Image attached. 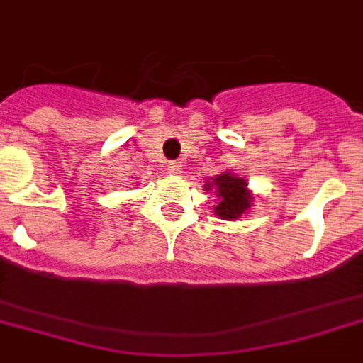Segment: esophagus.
Here are the masks:
<instances>
[{
	"label": "esophagus",
	"mask_w": 363,
	"mask_h": 363,
	"mask_svg": "<svg viewBox=\"0 0 363 363\" xmlns=\"http://www.w3.org/2000/svg\"><path fill=\"white\" fill-rule=\"evenodd\" d=\"M181 161H169V165H167V169L169 171H171V173H174V174H179L181 173Z\"/></svg>",
	"instance_id": "esophagus-1"
}]
</instances>
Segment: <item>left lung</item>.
Wrapping results in <instances>:
<instances>
[{
  "mask_svg": "<svg viewBox=\"0 0 363 363\" xmlns=\"http://www.w3.org/2000/svg\"><path fill=\"white\" fill-rule=\"evenodd\" d=\"M211 186L216 189L217 198H219V203L216 206V213L221 219H229V221L230 219H238L250 208L252 196L246 190L248 184L240 177L223 173L217 179H213L211 184L208 182V190Z\"/></svg>",
  "mask_w": 363,
  "mask_h": 363,
  "instance_id": "obj_1",
  "label": "left lung"
}]
</instances>
